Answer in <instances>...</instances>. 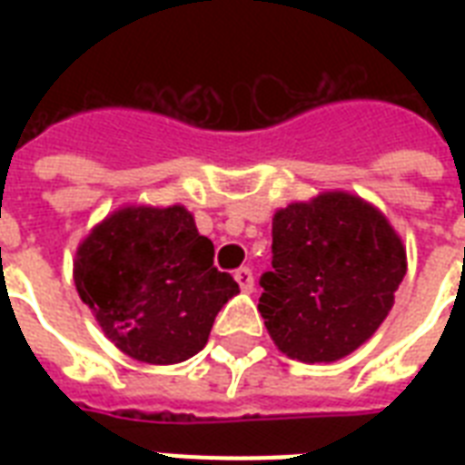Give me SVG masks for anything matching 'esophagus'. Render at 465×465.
<instances>
[{
  "mask_svg": "<svg viewBox=\"0 0 465 465\" xmlns=\"http://www.w3.org/2000/svg\"><path fill=\"white\" fill-rule=\"evenodd\" d=\"M233 277H236V282H239V287L243 292L253 290L255 277H253V270H251V268H239L236 272H233Z\"/></svg>",
  "mask_w": 465,
  "mask_h": 465,
  "instance_id": "1",
  "label": "esophagus"
}]
</instances>
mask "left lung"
<instances>
[{"label":"left lung","instance_id":"obj_1","mask_svg":"<svg viewBox=\"0 0 465 465\" xmlns=\"http://www.w3.org/2000/svg\"><path fill=\"white\" fill-rule=\"evenodd\" d=\"M403 277L405 248L381 212L323 193L275 212L258 311L292 360L335 361L374 335Z\"/></svg>","mask_w":465,"mask_h":465}]
</instances>
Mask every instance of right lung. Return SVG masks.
Masks as SVG:
<instances>
[{
  "label": "right lung",
  "mask_w": 465,
  "mask_h": 465,
  "mask_svg": "<svg viewBox=\"0 0 465 465\" xmlns=\"http://www.w3.org/2000/svg\"><path fill=\"white\" fill-rule=\"evenodd\" d=\"M74 284L104 332L133 360L178 364L207 345L239 292L185 207H125L76 251Z\"/></svg>",
  "instance_id": "obj_1"
}]
</instances>
